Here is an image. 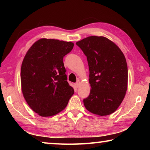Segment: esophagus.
Here are the masks:
<instances>
[{
    "label": "esophagus",
    "instance_id": "obj_1",
    "mask_svg": "<svg viewBox=\"0 0 150 150\" xmlns=\"http://www.w3.org/2000/svg\"><path fill=\"white\" fill-rule=\"evenodd\" d=\"M75 87H77V88L79 87V86H80V82H79V81H77V83H75Z\"/></svg>",
    "mask_w": 150,
    "mask_h": 150
}]
</instances>
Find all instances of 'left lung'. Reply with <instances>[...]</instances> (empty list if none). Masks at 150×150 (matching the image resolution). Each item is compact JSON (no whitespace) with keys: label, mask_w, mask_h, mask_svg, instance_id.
<instances>
[{"label":"left lung","mask_w":150,"mask_h":150,"mask_svg":"<svg viewBox=\"0 0 150 150\" xmlns=\"http://www.w3.org/2000/svg\"><path fill=\"white\" fill-rule=\"evenodd\" d=\"M87 56L90 94L83 99L91 113L106 116L122 102L128 87L125 56L117 45L103 36H89L76 43Z\"/></svg>","instance_id":"obj_1"}]
</instances>
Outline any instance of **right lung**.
<instances>
[{
	"mask_svg": "<svg viewBox=\"0 0 150 150\" xmlns=\"http://www.w3.org/2000/svg\"><path fill=\"white\" fill-rule=\"evenodd\" d=\"M74 44L42 38L28 51L21 67V87L26 103L43 117L62 111L74 93L67 82L63 59Z\"/></svg>",
	"mask_w": 150,
	"mask_h": 150,
	"instance_id": "add662e5",
	"label": "right lung"
}]
</instances>
